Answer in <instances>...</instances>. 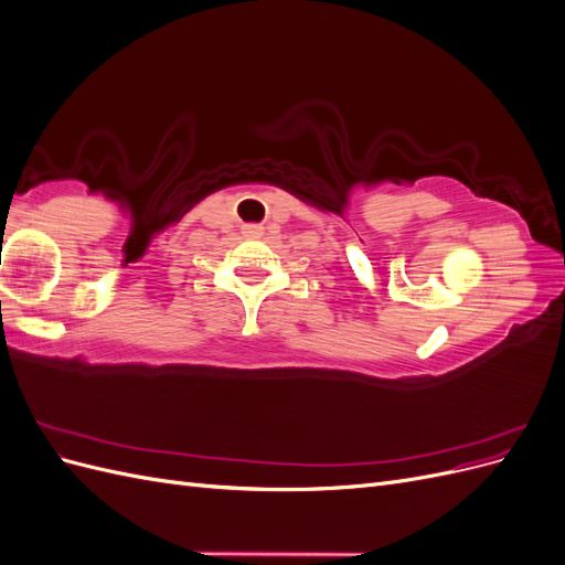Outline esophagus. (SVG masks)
I'll list each match as a JSON object with an SVG mask.
<instances>
[{
	"label": "esophagus",
	"instance_id": "esophagus-1",
	"mask_svg": "<svg viewBox=\"0 0 565 565\" xmlns=\"http://www.w3.org/2000/svg\"><path fill=\"white\" fill-rule=\"evenodd\" d=\"M243 233H245L247 237H259V235H262V226H254V224H249V226H245V228H243Z\"/></svg>",
	"mask_w": 565,
	"mask_h": 565
}]
</instances>
